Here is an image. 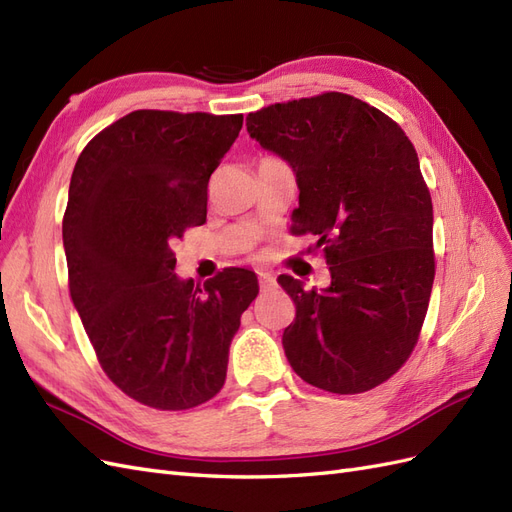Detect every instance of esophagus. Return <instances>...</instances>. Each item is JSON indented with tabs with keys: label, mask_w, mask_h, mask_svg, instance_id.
Wrapping results in <instances>:
<instances>
[{
	"label": "esophagus",
	"mask_w": 512,
	"mask_h": 512,
	"mask_svg": "<svg viewBox=\"0 0 512 512\" xmlns=\"http://www.w3.org/2000/svg\"><path fill=\"white\" fill-rule=\"evenodd\" d=\"M258 282H260V288H262V290H269V288L275 286V277H273L271 273L260 271V273H258Z\"/></svg>",
	"instance_id": "esophagus-1"
}]
</instances>
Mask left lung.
<instances>
[{
	"mask_svg": "<svg viewBox=\"0 0 512 512\" xmlns=\"http://www.w3.org/2000/svg\"><path fill=\"white\" fill-rule=\"evenodd\" d=\"M247 132L294 168L290 230L314 235L331 271L324 290L277 277L297 307L282 337L288 363L322 391L376 389L410 359L436 275L414 145L389 115L339 91L260 108Z\"/></svg>",
	"mask_w": 512,
	"mask_h": 512,
	"instance_id": "8db88e82",
	"label": "left lung"
}]
</instances>
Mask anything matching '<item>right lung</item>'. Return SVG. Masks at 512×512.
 I'll return each mask as SVG.
<instances>
[{"label":"right lung","mask_w":512,"mask_h":512,"mask_svg":"<svg viewBox=\"0 0 512 512\" xmlns=\"http://www.w3.org/2000/svg\"><path fill=\"white\" fill-rule=\"evenodd\" d=\"M243 115L132 111L98 132L72 170L64 213L68 288L98 363L156 410L220 393L254 271L228 267L200 288L179 280L173 245L207 222V185Z\"/></svg>","instance_id":"add662e5"}]
</instances>
